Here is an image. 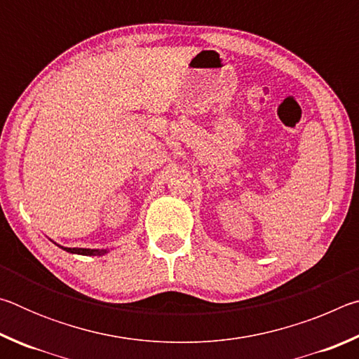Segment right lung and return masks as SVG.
Listing matches in <instances>:
<instances>
[{"mask_svg": "<svg viewBox=\"0 0 359 359\" xmlns=\"http://www.w3.org/2000/svg\"><path fill=\"white\" fill-rule=\"evenodd\" d=\"M63 250L69 252V253H77V255H87V257H98V255L106 253V250H92V248H65Z\"/></svg>", "mask_w": 359, "mask_h": 359, "instance_id": "right-lung-1", "label": "right lung"}]
</instances>
